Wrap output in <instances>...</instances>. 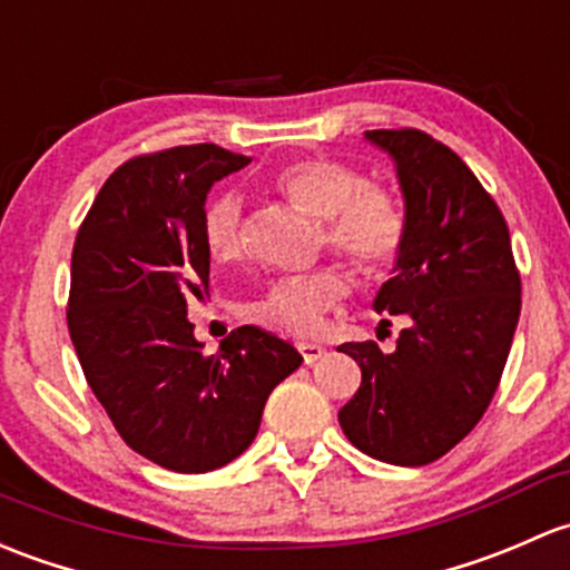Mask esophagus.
<instances>
[{
    "label": "esophagus",
    "mask_w": 570,
    "mask_h": 570,
    "mask_svg": "<svg viewBox=\"0 0 570 570\" xmlns=\"http://www.w3.org/2000/svg\"><path fill=\"white\" fill-rule=\"evenodd\" d=\"M297 352L303 355L305 365H314L316 361H322V357H325V346L308 344V341H301V344H297Z\"/></svg>",
    "instance_id": "34e87169"
}]
</instances>
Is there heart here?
Listing matches in <instances>:
<instances>
[{
    "label": "heart",
    "mask_w": 570,
    "mask_h": 570,
    "mask_svg": "<svg viewBox=\"0 0 570 570\" xmlns=\"http://www.w3.org/2000/svg\"><path fill=\"white\" fill-rule=\"evenodd\" d=\"M275 190L322 218L331 248L350 256L357 267L376 273L399 256L406 235V215L395 196L371 188L361 171L327 158H308L284 166L273 179ZM205 239L213 259L232 262L243 254V202L224 194L207 207ZM350 289L344 269L284 275L256 297L250 316L259 325L286 335H311Z\"/></svg>",
    "instance_id": "obj_1"
}]
</instances>
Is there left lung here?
<instances>
[{
    "mask_svg": "<svg viewBox=\"0 0 570 570\" xmlns=\"http://www.w3.org/2000/svg\"><path fill=\"white\" fill-rule=\"evenodd\" d=\"M363 139L393 160L406 215L374 311L410 316V325L393 352L374 341L338 346L363 371L338 423L371 459L423 466L487 412L517 333L522 281L500 207L453 149L406 128Z\"/></svg>",
    "mask_w": 570,
    "mask_h": 570,
    "instance_id": "1",
    "label": "left lung"
}]
</instances>
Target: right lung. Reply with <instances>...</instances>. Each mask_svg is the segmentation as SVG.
I'll use <instances>...</instances> for the list:
<instances>
[{
  "label": "right lung",
  "instance_id": "add662e5",
  "mask_svg": "<svg viewBox=\"0 0 570 570\" xmlns=\"http://www.w3.org/2000/svg\"><path fill=\"white\" fill-rule=\"evenodd\" d=\"M250 158L215 144L128 160L83 218L70 262L68 327L114 429L171 472H209L254 442L267 395L301 368L278 335L243 325L205 355L188 301H205V202Z\"/></svg>",
  "mask_w": 570,
  "mask_h": 570
}]
</instances>
